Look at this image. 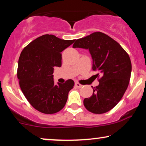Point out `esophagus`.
<instances>
[{"mask_svg":"<svg viewBox=\"0 0 146 146\" xmlns=\"http://www.w3.org/2000/svg\"><path fill=\"white\" fill-rule=\"evenodd\" d=\"M75 86H76L77 88H81V87H82V84H80V83H78V82H75Z\"/></svg>","mask_w":146,"mask_h":146,"instance_id":"obj_1","label":"esophagus"}]
</instances>
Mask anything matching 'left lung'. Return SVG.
Segmentation results:
<instances>
[{
  "instance_id": "obj_1",
  "label": "left lung",
  "mask_w": 146,
  "mask_h": 146,
  "mask_svg": "<svg viewBox=\"0 0 146 146\" xmlns=\"http://www.w3.org/2000/svg\"><path fill=\"white\" fill-rule=\"evenodd\" d=\"M73 47L88 49L93 60L92 70L98 71L99 84L94 87L90 97L84 99V106L96 114L110 111L129 86L132 69L129 54L117 41L101 32L77 39Z\"/></svg>"
}]
</instances>
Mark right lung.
I'll list each match as a JSON object with an SVG mask.
<instances>
[{
    "mask_svg": "<svg viewBox=\"0 0 146 146\" xmlns=\"http://www.w3.org/2000/svg\"><path fill=\"white\" fill-rule=\"evenodd\" d=\"M75 39L64 40L52 35H44L26 46L19 58L17 75L23 94L38 111L52 114L65 105L68 92L74 82L54 84V67L62 65L61 52Z\"/></svg>",
    "mask_w": 146,
    "mask_h": 146,
    "instance_id": "add662e5",
    "label": "right lung"
}]
</instances>
